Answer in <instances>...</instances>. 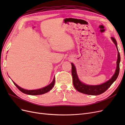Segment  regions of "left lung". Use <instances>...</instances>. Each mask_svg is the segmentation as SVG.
<instances>
[{
    "label": "left lung",
    "mask_w": 125,
    "mask_h": 125,
    "mask_svg": "<svg viewBox=\"0 0 125 125\" xmlns=\"http://www.w3.org/2000/svg\"><path fill=\"white\" fill-rule=\"evenodd\" d=\"M111 39L116 45L117 51H118V56H117V60L116 62L117 67L115 73L113 75V77L108 81L104 83L103 84L97 85H88L83 83L81 82L79 79L75 67L73 64L71 63V73L72 75H73V84L75 89L79 92L91 95H100V94L105 92L113 83V82L116 80L117 77H118L119 73V63L120 62V56L118 50V47H117V44L116 40L113 37H111Z\"/></svg>",
    "instance_id": "8db88e82"
}]
</instances>
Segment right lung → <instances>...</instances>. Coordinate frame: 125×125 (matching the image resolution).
<instances>
[{
  "instance_id": "right-lung-1",
  "label": "right lung",
  "mask_w": 125,
  "mask_h": 125,
  "mask_svg": "<svg viewBox=\"0 0 125 125\" xmlns=\"http://www.w3.org/2000/svg\"><path fill=\"white\" fill-rule=\"evenodd\" d=\"M55 77L53 79V80L51 84L48 85L47 86L44 87V88H41L40 89H37V90H25L23 88H21L19 86H18L16 83H14V82L13 83L14 85H16L17 88L20 91L22 92H23L24 94H29V95H41V94H43L46 93L50 91L53 88V86L55 84Z\"/></svg>"
}]
</instances>
